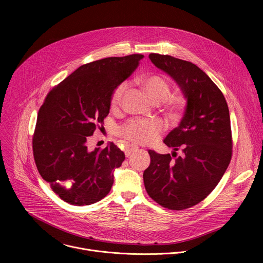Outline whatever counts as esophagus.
<instances>
[{"instance_id":"34e87169","label":"esophagus","mask_w":263,"mask_h":263,"mask_svg":"<svg viewBox=\"0 0 263 263\" xmlns=\"http://www.w3.org/2000/svg\"><path fill=\"white\" fill-rule=\"evenodd\" d=\"M138 148H139V147L136 146V145H129V146H127L126 149H125V155H126L127 157H129V156L131 155V153L136 152Z\"/></svg>"}]
</instances>
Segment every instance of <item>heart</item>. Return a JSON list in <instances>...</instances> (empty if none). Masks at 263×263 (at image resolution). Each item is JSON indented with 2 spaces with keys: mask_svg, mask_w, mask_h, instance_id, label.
Instances as JSON below:
<instances>
[{
  "mask_svg": "<svg viewBox=\"0 0 263 263\" xmlns=\"http://www.w3.org/2000/svg\"><path fill=\"white\" fill-rule=\"evenodd\" d=\"M136 83L145 91L148 99L154 104L164 103L165 109L173 119L181 116L186 107V99L183 96L168 98L171 91V83L166 78L159 73H145L135 79ZM128 84L123 82L112 91L110 98V106L117 109L121 106ZM163 131V125L158 121H132L122 130V135L133 142L140 144H149L156 141Z\"/></svg>",
  "mask_w": 263,
  "mask_h": 263,
  "instance_id": "obj_1",
  "label": "heart"
}]
</instances>
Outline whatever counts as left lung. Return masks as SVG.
Returning <instances> with one entry per match:
<instances>
[{"label":"left lung","mask_w":263,"mask_h":263,"mask_svg":"<svg viewBox=\"0 0 263 263\" xmlns=\"http://www.w3.org/2000/svg\"><path fill=\"white\" fill-rule=\"evenodd\" d=\"M148 58L178 84L186 99V108L179 126L163 140L174 149L173 154L148 149L151 163L143 172L144 187L162 207L183 210L203 201L230 163L229 108L219 88L196 64L154 53ZM179 146L182 155L177 157Z\"/></svg>","instance_id":"left-lung-1"}]
</instances>
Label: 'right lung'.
<instances>
[{
	"label": "right lung",
	"mask_w": 263,
	"mask_h": 263,
	"mask_svg": "<svg viewBox=\"0 0 263 263\" xmlns=\"http://www.w3.org/2000/svg\"><path fill=\"white\" fill-rule=\"evenodd\" d=\"M142 58L133 54L81 65L48 93L40 108L32 141L34 160L66 203L90 205L109 194L125 154L114 142L89 151L87 140L108 116L112 91Z\"/></svg>",
	"instance_id": "right-lung-1"
}]
</instances>
